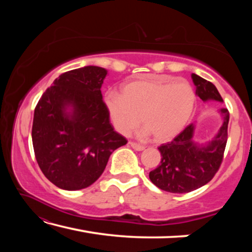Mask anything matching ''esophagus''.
Wrapping results in <instances>:
<instances>
[{
    "mask_svg": "<svg viewBox=\"0 0 252 252\" xmlns=\"http://www.w3.org/2000/svg\"><path fill=\"white\" fill-rule=\"evenodd\" d=\"M129 144L130 146L134 149V150H136V151H143L144 150V147L143 146H141V144H139V143H135V142H129Z\"/></svg>",
    "mask_w": 252,
    "mask_h": 252,
    "instance_id": "obj_1",
    "label": "esophagus"
}]
</instances>
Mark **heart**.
Wrapping results in <instances>:
<instances>
[{"instance_id":"heart-1","label":"heart","mask_w":252,"mask_h":252,"mask_svg":"<svg viewBox=\"0 0 252 252\" xmlns=\"http://www.w3.org/2000/svg\"><path fill=\"white\" fill-rule=\"evenodd\" d=\"M104 104L116 129L122 134L142 122L143 136L167 142L190 122L195 105V92L186 80L152 76L122 87V93L108 92Z\"/></svg>"}]
</instances>
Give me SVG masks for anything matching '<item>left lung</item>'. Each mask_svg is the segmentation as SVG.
<instances>
[{
    "label": "left lung",
    "instance_id": "1",
    "mask_svg": "<svg viewBox=\"0 0 252 252\" xmlns=\"http://www.w3.org/2000/svg\"><path fill=\"white\" fill-rule=\"evenodd\" d=\"M195 87V94L203 102H223L220 93L211 82L201 76L191 75ZM222 125L207 143L193 141L195 125L191 123L171 142L160 146L161 162L149 173L151 182L159 189L171 193H187L201 188L215 177L223 159L228 140L229 111L219 110Z\"/></svg>",
    "mask_w": 252,
    "mask_h": 252
}]
</instances>
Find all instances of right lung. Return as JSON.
<instances>
[{
  "mask_svg": "<svg viewBox=\"0 0 252 252\" xmlns=\"http://www.w3.org/2000/svg\"><path fill=\"white\" fill-rule=\"evenodd\" d=\"M108 71L88 65L54 80L34 110L32 142L37 164L63 190H80L103 173L126 139L110 122L101 87Z\"/></svg>",
  "mask_w": 252,
  "mask_h": 252,
  "instance_id": "right-lung-1",
  "label": "right lung"
}]
</instances>
